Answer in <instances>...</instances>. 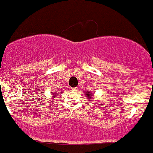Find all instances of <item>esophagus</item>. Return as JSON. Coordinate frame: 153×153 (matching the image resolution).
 Segmentation results:
<instances>
[{
  "instance_id": "obj_1",
  "label": "esophagus",
  "mask_w": 153,
  "mask_h": 153,
  "mask_svg": "<svg viewBox=\"0 0 153 153\" xmlns=\"http://www.w3.org/2000/svg\"><path fill=\"white\" fill-rule=\"evenodd\" d=\"M71 90H72V91H78V88H77V87H75V88H72Z\"/></svg>"
}]
</instances>
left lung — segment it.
<instances>
[{
	"label": "left lung",
	"instance_id": "left-lung-1",
	"mask_svg": "<svg viewBox=\"0 0 153 153\" xmlns=\"http://www.w3.org/2000/svg\"><path fill=\"white\" fill-rule=\"evenodd\" d=\"M86 95V97H87L88 99H91L92 96H93V93L92 92H86V93H85Z\"/></svg>",
	"mask_w": 153,
	"mask_h": 153
}]
</instances>
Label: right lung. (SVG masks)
Instances as JSON below:
<instances>
[{
    "label": "right lung",
    "instance_id": "obj_1",
    "mask_svg": "<svg viewBox=\"0 0 153 153\" xmlns=\"http://www.w3.org/2000/svg\"><path fill=\"white\" fill-rule=\"evenodd\" d=\"M58 93V92H56V93H53V94L52 95H53V97H55V96H56V94H57V93Z\"/></svg>",
    "mask_w": 153,
    "mask_h": 153
}]
</instances>
